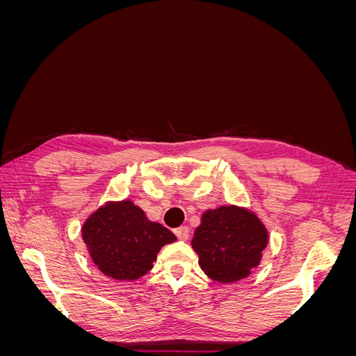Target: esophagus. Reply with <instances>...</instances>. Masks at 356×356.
Listing matches in <instances>:
<instances>
[{
	"label": "esophagus",
	"mask_w": 356,
	"mask_h": 356,
	"mask_svg": "<svg viewBox=\"0 0 356 356\" xmlns=\"http://www.w3.org/2000/svg\"><path fill=\"white\" fill-rule=\"evenodd\" d=\"M175 236L179 239V241H187L188 236H190V230L188 227H186V225H182V227H178L174 230Z\"/></svg>",
	"instance_id": "obj_1"
}]
</instances>
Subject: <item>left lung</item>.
I'll list each match as a JSON object with an SVG mask.
<instances>
[{
	"label": "left lung",
	"instance_id": "obj_1",
	"mask_svg": "<svg viewBox=\"0 0 356 356\" xmlns=\"http://www.w3.org/2000/svg\"><path fill=\"white\" fill-rule=\"evenodd\" d=\"M267 238L266 227L252 212L221 207L203 213L191 246L204 273L213 281L230 284L258 266Z\"/></svg>",
	"mask_w": 356,
	"mask_h": 356
}]
</instances>
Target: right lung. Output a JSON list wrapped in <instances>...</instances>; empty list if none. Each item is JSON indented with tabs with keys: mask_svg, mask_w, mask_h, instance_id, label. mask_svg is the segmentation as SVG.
<instances>
[{
	"mask_svg": "<svg viewBox=\"0 0 356 356\" xmlns=\"http://www.w3.org/2000/svg\"><path fill=\"white\" fill-rule=\"evenodd\" d=\"M83 241L99 270L117 281H134L153 268L160 248L175 234L148 221L131 200L108 202L86 220Z\"/></svg>",
	"mask_w": 356,
	"mask_h": 356,
	"instance_id": "obj_1",
	"label": "right lung"
}]
</instances>
